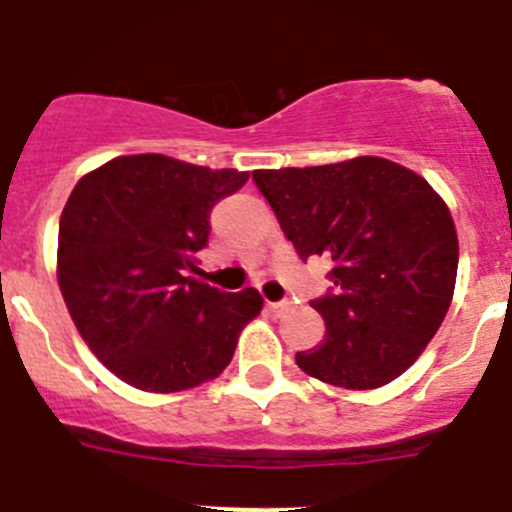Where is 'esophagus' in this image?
Returning a JSON list of instances; mask_svg holds the SVG:
<instances>
[{"label":"esophagus","instance_id":"34e87169","mask_svg":"<svg viewBox=\"0 0 512 512\" xmlns=\"http://www.w3.org/2000/svg\"><path fill=\"white\" fill-rule=\"evenodd\" d=\"M266 307H269V312H274V315H279V312H284L289 307L287 300H279V302H266Z\"/></svg>","mask_w":512,"mask_h":512}]
</instances>
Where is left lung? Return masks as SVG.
<instances>
[{"mask_svg": "<svg viewBox=\"0 0 512 512\" xmlns=\"http://www.w3.org/2000/svg\"><path fill=\"white\" fill-rule=\"evenodd\" d=\"M269 200L302 261L333 264L330 292L310 305L325 338L297 351L302 372L346 390L400 377L441 328L454 297L459 238L423 176L377 156L307 169H261Z\"/></svg>", "mask_w": 512, "mask_h": 512, "instance_id": "obj_1", "label": "left lung"}]
</instances>
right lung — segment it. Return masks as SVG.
<instances>
[{"mask_svg":"<svg viewBox=\"0 0 512 512\" xmlns=\"http://www.w3.org/2000/svg\"><path fill=\"white\" fill-rule=\"evenodd\" d=\"M248 171L138 153L81 176L58 225V287L94 356L143 392H182L230 364L264 307L253 287L194 279L210 212Z\"/></svg>","mask_w":512,"mask_h":512,"instance_id":"obj_1","label":"right lung"}]
</instances>
